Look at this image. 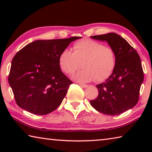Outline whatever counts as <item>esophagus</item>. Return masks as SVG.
Instances as JSON below:
<instances>
[{
    "label": "esophagus",
    "mask_w": 152,
    "mask_h": 152,
    "mask_svg": "<svg viewBox=\"0 0 152 152\" xmlns=\"http://www.w3.org/2000/svg\"><path fill=\"white\" fill-rule=\"evenodd\" d=\"M80 86H81L82 88H87L88 87V85L85 84H83V83H80Z\"/></svg>",
    "instance_id": "obj_1"
}]
</instances>
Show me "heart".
<instances>
[{
	"label": "heart",
	"mask_w": 152,
	"mask_h": 152,
	"mask_svg": "<svg viewBox=\"0 0 152 152\" xmlns=\"http://www.w3.org/2000/svg\"><path fill=\"white\" fill-rule=\"evenodd\" d=\"M59 65L64 72L72 74L84 69L73 78L80 82L104 80L116 65V53L112 48L92 39H84L73 45V51L65 49L59 56Z\"/></svg>",
	"instance_id": "1"
}]
</instances>
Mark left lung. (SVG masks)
<instances>
[{"instance_id": "1", "label": "left lung", "mask_w": 152, "mask_h": 152, "mask_svg": "<svg viewBox=\"0 0 152 152\" xmlns=\"http://www.w3.org/2000/svg\"><path fill=\"white\" fill-rule=\"evenodd\" d=\"M106 41L116 53V65L105 82L96 85L99 96L91 104L98 111L117 115L136 105L144 74L140 56L127 41L115 33L91 36Z\"/></svg>"}]
</instances>
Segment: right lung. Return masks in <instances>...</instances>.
<instances>
[{"instance_id":"add662e5","label":"right lung","mask_w":152,"mask_h":152,"mask_svg":"<svg viewBox=\"0 0 152 152\" xmlns=\"http://www.w3.org/2000/svg\"><path fill=\"white\" fill-rule=\"evenodd\" d=\"M80 38L37 40L18 51L8 78L18 106L39 115L60 106L73 82L61 71L59 56Z\"/></svg>"}]
</instances>
